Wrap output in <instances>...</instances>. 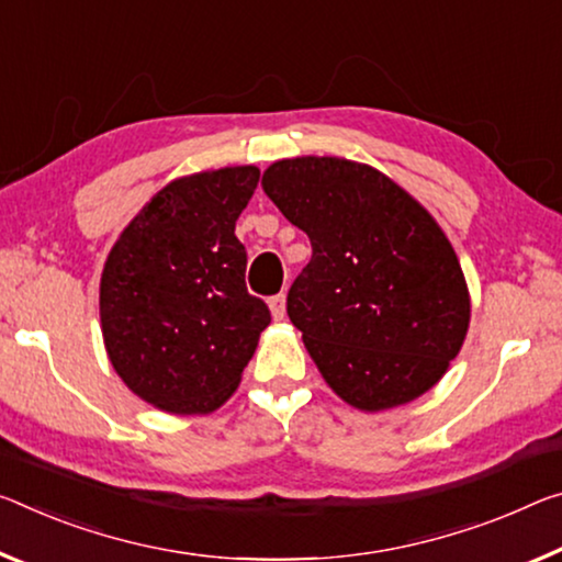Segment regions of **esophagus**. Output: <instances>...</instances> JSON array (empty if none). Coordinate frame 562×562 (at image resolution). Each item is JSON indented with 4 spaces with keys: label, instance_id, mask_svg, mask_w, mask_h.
Returning <instances> with one entry per match:
<instances>
[{
    "label": "esophagus",
    "instance_id": "obj_1",
    "mask_svg": "<svg viewBox=\"0 0 562 562\" xmlns=\"http://www.w3.org/2000/svg\"><path fill=\"white\" fill-rule=\"evenodd\" d=\"M270 310H272V317L274 319H282L284 317V313H288V297H284V292L270 297Z\"/></svg>",
    "mask_w": 562,
    "mask_h": 562
}]
</instances>
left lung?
<instances>
[{"mask_svg": "<svg viewBox=\"0 0 562 562\" xmlns=\"http://www.w3.org/2000/svg\"><path fill=\"white\" fill-rule=\"evenodd\" d=\"M262 187L313 245L288 315L327 385L370 413L427 393L470 323L462 267L438 222L378 169L337 157L282 159Z\"/></svg>", "mask_w": 562, "mask_h": 562, "instance_id": "1", "label": "left lung"}]
</instances>
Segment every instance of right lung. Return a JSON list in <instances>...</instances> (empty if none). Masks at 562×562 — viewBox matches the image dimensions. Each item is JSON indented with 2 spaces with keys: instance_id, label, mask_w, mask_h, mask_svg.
Here are the masks:
<instances>
[{
  "instance_id": "1",
  "label": "right lung",
  "mask_w": 562,
  "mask_h": 562,
  "mask_svg": "<svg viewBox=\"0 0 562 562\" xmlns=\"http://www.w3.org/2000/svg\"><path fill=\"white\" fill-rule=\"evenodd\" d=\"M257 167L182 177L157 192L106 257L102 335L132 393L167 413H212L235 393L270 307L249 295L235 222Z\"/></svg>"
}]
</instances>
